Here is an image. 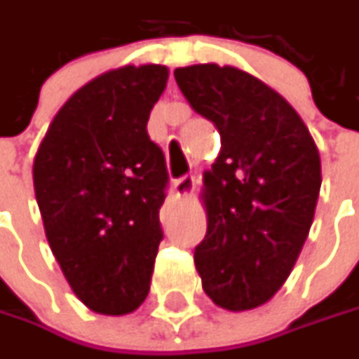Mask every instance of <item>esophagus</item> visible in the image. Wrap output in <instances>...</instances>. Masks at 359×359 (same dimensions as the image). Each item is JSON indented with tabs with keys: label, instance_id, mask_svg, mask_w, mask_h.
I'll return each instance as SVG.
<instances>
[{
	"label": "esophagus",
	"instance_id": "obj_1",
	"mask_svg": "<svg viewBox=\"0 0 359 359\" xmlns=\"http://www.w3.org/2000/svg\"><path fill=\"white\" fill-rule=\"evenodd\" d=\"M173 190L177 200H188L196 190V177L194 175H184L177 182H173Z\"/></svg>",
	"mask_w": 359,
	"mask_h": 359
}]
</instances>
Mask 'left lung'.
<instances>
[{"label":"left lung","mask_w":359,"mask_h":359,"mask_svg":"<svg viewBox=\"0 0 359 359\" xmlns=\"http://www.w3.org/2000/svg\"><path fill=\"white\" fill-rule=\"evenodd\" d=\"M173 75L220 135L217 161L204 171L206 235L194 251L202 288L220 309H257L282 288L309 237L319 149L294 108L241 69L204 63Z\"/></svg>","instance_id":"8db88e82"}]
</instances>
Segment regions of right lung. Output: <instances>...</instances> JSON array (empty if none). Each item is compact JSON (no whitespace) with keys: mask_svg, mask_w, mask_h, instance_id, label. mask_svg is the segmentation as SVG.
Instances as JSON below:
<instances>
[{"mask_svg":"<svg viewBox=\"0 0 359 359\" xmlns=\"http://www.w3.org/2000/svg\"><path fill=\"white\" fill-rule=\"evenodd\" d=\"M165 65H126L75 91L53 118L32 177L44 233L75 296L100 315L137 311L163 239V151L147 122Z\"/></svg>","mask_w":359,"mask_h":359,"instance_id":"add662e5","label":"right lung"}]
</instances>
